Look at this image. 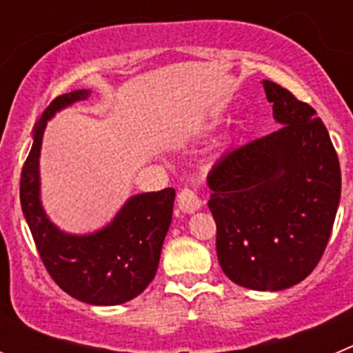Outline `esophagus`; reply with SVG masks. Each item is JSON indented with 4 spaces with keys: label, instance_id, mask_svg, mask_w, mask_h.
Listing matches in <instances>:
<instances>
[{
    "label": "esophagus",
    "instance_id": "obj_1",
    "mask_svg": "<svg viewBox=\"0 0 353 353\" xmlns=\"http://www.w3.org/2000/svg\"><path fill=\"white\" fill-rule=\"evenodd\" d=\"M176 201H179V207L182 212H187V214H192V212L198 210L201 207V199L191 189H182L176 196Z\"/></svg>",
    "mask_w": 353,
    "mask_h": 353
}]
</instances>
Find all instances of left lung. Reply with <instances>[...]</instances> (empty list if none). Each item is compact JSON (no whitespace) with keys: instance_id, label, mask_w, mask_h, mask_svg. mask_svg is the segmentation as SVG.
<instances>
[{"instance_id":"8db88e82","label":"left lung","mask_w":353,"mask_h":353,"mask_svg":"<svg viewBox=\"0 0 353 353\" xmlns=\"http://www.w3.org/2000/svg\"><path fill=\"white\" fill-rule=\"evenodd\" d=\"M276 132L230 150L208 173L221 269L249 290L277 292L310 276L341 196L338 154L310 104L263 81Z\"/></svg>"}]
</instances>
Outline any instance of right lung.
<instances>
[{"label": "right lung", "mask_w": 353, "mask_h": 353, "mask_svg": "<svg viewBox=\"0 0 353 353\" xmlns=\"http://www.w3.org/2000/svg\"><path fill=\"white\" fill-rule=\"evenodd\" d=\"M88 90L63 93L43 111L33 129V146L21 173V207L43 267L70 297L93 305H118L152 283L173 217L174 189L132 196L111 224L92 235L60 232L40 203L39 157L49 118L84 101Z\"/></svg>", "instance_id": "right-lung-1"}]
</instances>
